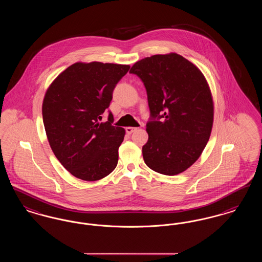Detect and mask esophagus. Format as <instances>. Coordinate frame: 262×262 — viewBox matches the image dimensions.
<instances>
[{
	"label": "esophagus",
	"instance_id": "esophagus-1",
	"mask_svg": "<svg viewBox=\"0 0 262 262\" xmlns=\"http://www.w3.org/2000/svg\"><path fill=\"white\" fill-rule=\"evenodd\" d=\"M136 129H137V127H133V126H127V127H125V132H126L127 135L133 134Z\"/></svg>",
	"mask_w": 262,
	"mask_h": 262
}]
</instances>
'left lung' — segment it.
Listing matches in <instances>:
<instances>
[{
  "label": "left lung",
  "instance_id": "1",
  "mask_svg": "<svg viewBox=\"0 0 262 262\" xmlns=\"http://www.w3.org/2000/svg\"><path fill=\"white\" fill-rule=\"evenodd\" d=\"M129 73L143 81L152 118L142 147L144 162L160 174L185 172L200 158L211 135L214 103L205 76L177 53L144 58Z\"/></svg>",
  "mask_w": 262,
  "mask_h": 262
}]
</instances>
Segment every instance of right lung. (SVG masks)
Returning a JSON list of instances; mask_svg holds the SVG:
<instances>
[{"instance_id": "right-lung-1", "label": "right lung", "mask_w": 262, "mask_h": 262, "mask_svg": "<svg viewBox=\"0 0 262 262\" xmlns=\"http://www.w3.org/2000/svg\"><path fill=\"white\" fill-rule=\"evenodd\" d=\"M129 64L77 62L67 68L47 88L42 115L51 149L75 178L98 181L111 174L119 160L125 128L100 123L113 90Z\"/></svg>"}]
</instances>
